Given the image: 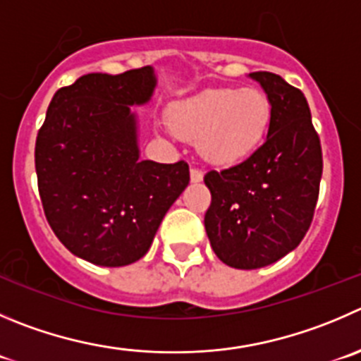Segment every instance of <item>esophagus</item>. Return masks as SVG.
I'll use <instances>...</instances> for the list:
<instances>
[{
	"label": "esophagus",
	"instance_id": "34e87169",
	"mask_svg": "<svg viewBox=\"0 0 361 361\" xmlns=\"http://www.w3.org/2000/svg\"><path fill=\"white\" fill-rule=\"evenodd\" d=\"M202 178H204V171L200 168H191V183H200Z\"/></svg>",
	"mask_w": 361,
	"mask_h": 361
}]
</instances>
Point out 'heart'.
Segmentation results:
<instances>
[{
  "label": "heart",
  "mask_w": 361,
  "mask_h": 361,
  "mask_svg": "<svg viewBox=\"0 0 361 361\" xmlns=\"http://www.w3.org/2000/svg\"><path fill=\"white\" fill-rule=\"evenodd\" d=\"M271 118L269 97L255 88H209L170 108L173 131L198 142L202 156L218 164L250 156L266 138Z\"/></svg>",
  "instance_id": "obj_1"
}]
</instances>
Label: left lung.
I'll return each instance as SVG.
<instances>
[{"label":"left lung","mask_w":361,"mask_h":361,"mask_svg":"<svg viewBox=\"0 0 361 361\" xmlns=\"http://www.w3.org/2000/svg\"><path fill=\"white\" fill-rule=\"evenodd\" d=\"M273 104L267 138L248 159L211 170L205 232L221 262L269 266L293 252L310 228L322 175L321 140L300 88L273 72H252Z\"/></svg>","instance_id":"8db88e82"}]
</instances>
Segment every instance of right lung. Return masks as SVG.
<instances>
[{
    "label": "right lung",
    "mask_w": 361,
    "mask_h": 361,
    "mask_svg": "<svg viewBox=\"0 0 361 361\" xmlns=\"http://www.w3.org/2000/svg\"><path fill=\"white\" fill-rule=\"evenodd\" d=\"M154 87L152 67L81 75L54 94L37 135L47 223L68 252L97 266L142 259L190 184L186 161H140L131 106L145 104Z\"/></svg>",
    "instance_id": "right-lung-1"
}]
</instances>
